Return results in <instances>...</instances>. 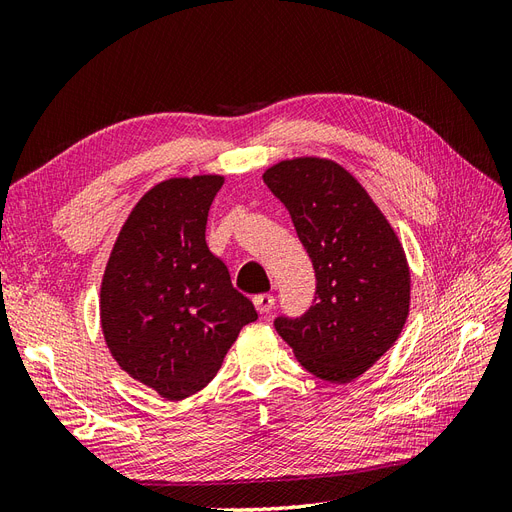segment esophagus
<instances>
[{
  "label": "esophagus",
  "mask_w": 512,
  "mask_h": 512,
  "mask_svg": "<svg viewBox=\"0 0 512 512\" xmlns=\"http://www.w3.org/2000/svg\"><path fill=\"white\" fill-rule=\"evenodd\" d=\"M254 305H256V309H258V314H269L271 309H273V305H275V297L273 294H258V297H254Z\"/></svg>",
  "instance_id": "34e87169"
}]
</instances>
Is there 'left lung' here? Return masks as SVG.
<instances>
[{
    "mask_svg": "<svg viewBox=\"0 0 512 512\" xmlns=\"http://www.w3.org/2000/svg\"><path fill=\"white\" fill-rule=\"evenodd\" d=\"M290 211L316 271V299L301 318L275 320L297 361L346 384L374 365L404 329L410 267L384 213L344 166L282 160L262 175Z\"/></svg>",
    "mask_w": 512,
    "mask_h": 512,
    "instance_id": "left-lung-1",
    "label": "left lung"
}]
</instances>
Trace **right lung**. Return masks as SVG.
<instances>
[{
	"label": "right lung",
	"instance_id": "1",
	"mask_svg": "<svg viewBox=\"0 0 512 512\" xmlns=\"http://www.w3.org/2000/svg\"><path fill=\"white\" fill-rule=\"evenodd\" d=\"M222 175L166 179L138 200L108 256L100 324L117 365L179 401L215 378L239 331L258 318L205 241Z\"/></svg>",
	"mask_w": 512,
	"mask_h": 512
}]
</instances>
